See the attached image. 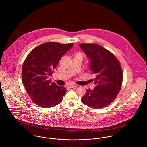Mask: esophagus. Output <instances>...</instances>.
<instances>
[{
  "mask_svg": "<svg viewBox=\"0 0 147 147\" xmlns=\"http://www.w3.org/2000/svg\"><path fill=\"white\" fill-rule=\"evenodd\" d=\"M77 86L76 85H74V84H72V85H69V88H76Z\"/></svg>",
  "mask_w": 147,
  "mask_h": 147,
  "instance_id": "34e87169",
  "label": "esophagus"
}]
</instances>
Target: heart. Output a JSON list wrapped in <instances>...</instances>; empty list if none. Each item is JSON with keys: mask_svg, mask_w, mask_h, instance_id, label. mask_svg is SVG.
Instances as JSON below:
<instances>
[{"mask_svg": "<svg viewBox=\"0 0 147 147\" xmlns=\"http://www.w3.org/2000/svg\"><path fill=\"white\" fill-rule=\"evenodd\" d=\"M75 55L76 56H79V57H81L82 58H83V54H82V53H77L76 54H75Z\"/></svg>", "mask_w": 147, "mask_h": 147, "instance_id": "obj_1", "label": "heart"}]
</instances>
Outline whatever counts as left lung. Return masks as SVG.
Listing matches in <instances>:
<instances>
[{
  "label": "left lung",
  "mask_w": 147,
  "mask_h": 147,
  "mask_svg": "<svg viewBox=\"0 0 147 147\" xmlns=\"http://www.w3.org/2000/svg\"><path fill=\"white\" fill-rule=\"evenodd\" d=\"M79 46L90 59V69L96 75V87L93 90H86L82 102L91 108H103L115 100L121 89L123 72L121 63L101 45L80 43Z\"/></svg>",
  "instance_id": "8db88e82"
}]
</instances>
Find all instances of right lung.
<instances>
[{"instance_id": "right-lung-1", "label": "right lung", "mask_w": 147, "mask_h": 147, "mask_svg": "<svg viewBox=\"0 0 147 147\" xmlns=\"http://www.w3.org/2000/svg\"><path fill=\"white\" fill-rule=\"evenodd\" d=\"M74 45L50 42L33 49L25 59L22 67V82L33 102L44 108L60 104L67 90L51 82L49 77L61 57Z\"/></svg>"}]
</instances>
